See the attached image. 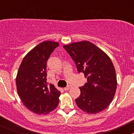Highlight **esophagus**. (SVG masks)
I'll use <instances>...</instances> for the list:
<instances>
[{
	"label": "esophagus",
	"instance_id": "34e87169",
	"mask_svg": "<svg viewBox=\"0 0 134 134\" xmlns=\"http://www.w3.org/2000/svg\"><path fill=\"white\" fill-rule=\"evenodd\" d=\"M70 88H71V86H67V87H65L64 90H65V91H68V90H69Z\"/></svg>",
	"mask_w": 134,
	"mask_h": 134
}]
</instances>
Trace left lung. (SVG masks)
<instances>
[{
    "label": "left lung",
    "mask_w": 134,
    "mask_h": 134,
    "mask_svg": "<svg viewBox=\"0 0 134 134\" xmlns=\"http://www.w3.org/2000/svg\"><path fill=\"white\" fill-rule=\"evenodd\" d=\"M87 82L80 87V94L75 101L87 113H97L108 107L117 89V77L111 60L104 52L90 41L63 46Z\"/></svg>",
    "instance_id": "8db88e82"
}]
</instances>
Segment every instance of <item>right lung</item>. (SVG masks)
Listing matches in <instances>:
<instances>
[{
  "instance_id": "1",
  "label": "right lung",
  "mask_w": 134,
  "mask_h": 134,
  "mask_svg": "<svg viewBox=\"0 0 134 134\" xmlns=\"http://www.w3.org/2000/svg\"><path fill=\"white\" fill-rule=\"evenodd\" d=\"M59 43L43 41L25 56L17 72L16 86L26 107L37 114H47L59 104L60 91L47 82V62Z\"/></svg>"
}]
</instances>
